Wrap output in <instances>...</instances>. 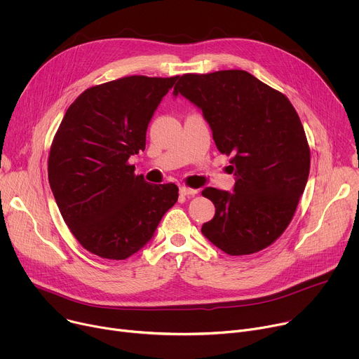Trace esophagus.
Here are the masks:
<instances>
[{"label":"esophagus","mask_w":359,"mask_h":359,"mask_svg":"<svg viewBox=\"0 0 359 359\" xmlns=\"http://www.w3.org/2000/svg\"><path fill=\"white\" fill-rule=\"evenodd\" d=\"M179 191H180L182 196H194V194L198 193L197 189H189V187H186V186H182Z\"/></svg>","instance_id":"1"}]
</instances>
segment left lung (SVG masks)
Wrapping results in <instances>:
<instances>
[{
    "label": "left lung",
    "mask_w": 359,
    "mask_h": 359,
    "mask_svg": "<svg viewBox=\"0 0 359 359\" xmlns=\"http://www.w3.org/2000/svg\"><path fill=\"white\" fill-rule=\"evenodd\" d=\"M179 95L201 111L217 149L233 156V191H201L216 208L203 236L230 255L269 247L290 224L310 175V147L291 102L238 69L186 74L175 86Z\"/></svg>",
    "instance_id": "8db88e82"
}]
</instances>
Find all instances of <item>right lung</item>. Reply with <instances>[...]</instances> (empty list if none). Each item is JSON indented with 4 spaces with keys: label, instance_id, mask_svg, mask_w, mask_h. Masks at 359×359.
Segmentation results:
<instances>
[{
    "label": "right lung",
    "instance_id": "add662e5",
    "mask_svg": "<svg viewBox=\"0 0 359 359\" xmlns=\"http://www.w3.org/2000/svg\"><path fill=\"white\" fill-rule=\"evenodd\" d=\"M177 78L133 75L92 86L68 108L54 137L50 190L71 233L99 257L137 252L177 201L176 184H150L128 163L144 150L149 122Z\"/></svg>",
    "mask_w": 359,
    "mask_h": 359
}]
</instances>
